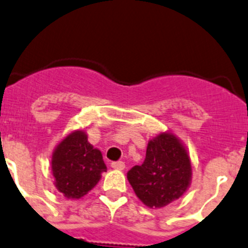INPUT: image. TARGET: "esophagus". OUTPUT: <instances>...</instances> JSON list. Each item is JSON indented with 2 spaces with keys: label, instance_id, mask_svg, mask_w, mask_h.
Wrapping results in <instances>:
<instances>
[{
  "label": "esophagus",
  "instance_id": "34e87169",
  "mask_svg": "<svg viewBox=\"0 0 248 248\" xmlns=\"http://www.w3.org/2000/svg\"><path fill=\"white\" fill-rule=\"evenodd\" d=\"M111 166H112L113 169H116V170H124V169L126 168L124 161H113V163H111Z\"/></svg>",
  "mask_w": 248,
  "mask_h": 248
}]
</instances>
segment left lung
I'll return each instance as SVG.
<instances>
[{"label": "left lung", "instance_id": "8db88e82", "mask_svg": "<svg viewBox=\"0 0 248 248\" xmlns=\"http://www.w3.org/2000/svg\"><path fill=\"white\" fill-rule=\"evenodd\" d=\"M127 179L147 207L163 208L179 200L191 185V159L176 136L163 132L148 142L144 161L133 166Z\"/></svg>", "mask_w": 248, "mask_h": 248}]
</instances>
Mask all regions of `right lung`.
I'll return each instance as SVG.
<instances>
[{"instance_id":"1","label":"right lung","mask_w":248,"mask_h":248,"mask_svg":"<svg viewBox=\"0 0 248 248\" xmlns=\"http://www.w3.org/2000/svg\"><path fill=\"white\" fill-rule=\"evenodd\" d=\"M55 186L68 200H79L92 191L106 171L103 154L88 142L83 129L71 132L52 153Z\"/></svg>"}]
</instances>
